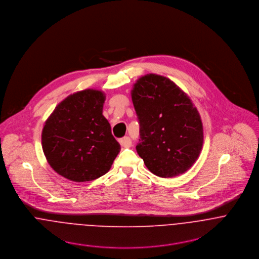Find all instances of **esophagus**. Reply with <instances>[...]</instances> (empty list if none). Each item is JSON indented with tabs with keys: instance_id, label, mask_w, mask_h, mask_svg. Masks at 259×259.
I'll use <instances>...</instances> for the list:
<instances>
[{
	"instance_id": "obj_1",
	"label": "esophagus",
	"mask_w": 259,
	"mask_h": 259,
	"mask_svg": "<svg viewBox=\"0 0 259 259\" xmlns=\"http://www.w3.org/2000/svg\"><path fill=\"white\" fill-rule=\"evenodd\" d=\"M119 142L121 144V146H123L125 148H129L132 145V141H131V139L129 137H123V138H121L119 140Z\"/></svg>"
}]
</instances>
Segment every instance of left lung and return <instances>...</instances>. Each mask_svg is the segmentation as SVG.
Instances as JSON below:
<instances>
[{"label": "left lung", "mask_w": 259, "mask_h": 259, "mask_svg": "<svg viewBox=\"0 0 259 259\" xmlns=\"http://www.w3.org/2000/svg\"><path fill=\"white\" fill-rule=\"evenodd\" d=\"M140 124L136 146L150 172L172 178L188 171L203 142L201 116L190 97L169 78L140 77L131 91Z\"/></svg>", "instance_id": "obj_1"}]
</instances>
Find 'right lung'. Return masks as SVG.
Here are the masks:
<instances>
[{
  "label": "right lung",
  "instance_id": "1",
  "mask_svg": "<svg viewBox=\"0 0 259 259\" xmlns=\"http://www.w3.org/2000/svg\"><path fill=\"white\" fill-rule=\"evenodd\" d=\"M105 94L85 89L62 100L45 123L41 144L51 167L69 181H93L108 172L120 152L102 114Z\"/></svg>",
  "mask_w": 259,
  "mask_h": 259
}]
</instances>
